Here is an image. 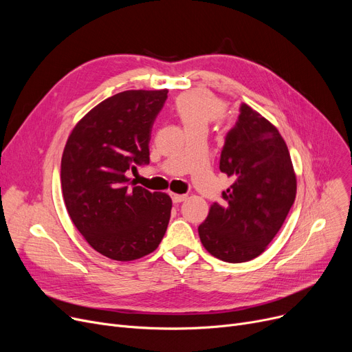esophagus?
I'll return each mask as SVG.
<instances>
[{"instance_id":"1","label":"esophagus","mask_w":352,"mask_h":352,"mask_svg":"<svg viewBox=\"0 0 352 352\" xmlns=\"http://www.w3.org/2000/svg\"><path fill=\"white\" fill-rule=\"evenodd\" d=\"M171 198H173V202H174V204H179V202H182V201H186V199H187V195H186V194H173V195H171Z\"/></svg>"}]
</instances>
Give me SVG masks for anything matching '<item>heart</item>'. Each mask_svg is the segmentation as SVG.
Segmentation results:
<instances>
[{
	"instance_id": "obj_1",
	"label": "heart",
	"mask_w": 352,
	"mask_h": 352,
	"mask_svg": "<svg viewBox=\"0 0 352 352\" xmlns=\"http://www.w3.org/2000/svg\"><path fill=\"white\" fill-rule=\"evenodd\" d=\"M226 104L207 91L186 92L177 98L174 113L186 131L192 128H206L224 114Z\"/></svg>"
}]
</instances>
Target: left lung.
<instances>
[{
  "label": "left lung",
  "mask_w": 352,
  "mask_h": 352,
  "mask_svg": "<svg viewBox=\"0 0 352 352\" xmlns=\"http://www.w3.org/2000/svg\"><path fill=\"white\" fill-rule=\"evenodd\" d=\"M219 170L232 179L198 227L204 248L226 263H245L261 255L281 230L297 195V177L288 146L274 124L241 105L227 134Z\"/></svg>",
  "instance_id": "obj_1"
}]
</instances>
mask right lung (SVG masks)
I'll list each match as a JSON object with an SVG mask.
<instances>
[{"label": "right lung", "instance_id": "add662e5", "mask_svg": "<svg viewBox=\"0 0 352 352\" xmlns=\"http://www.w3.org/2000/svg\"><path fill=\"white\" fill-rule=\"evenodd\" d=\"M168 89H128L77 122L61 158L68 215L85 241L116 261H134L160 245L171 217L165 192L129 187L128 171L150 162L151 128Z\"/></svg>", "mask_w": 352, "mask_h": 352}]
</instances>
